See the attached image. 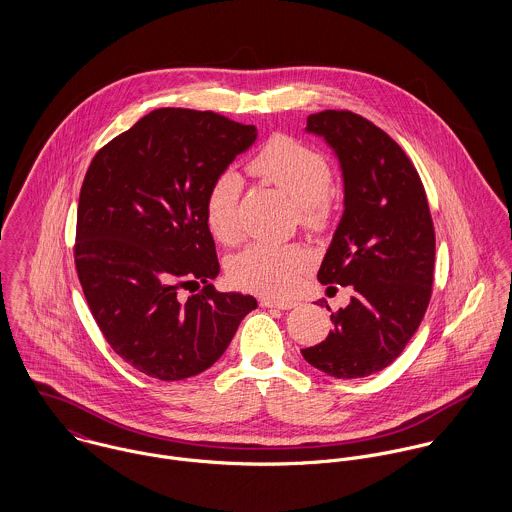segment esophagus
<instances>
[{
    "label": "esophagus",
    "mask_w": 512,
    "mask_h": 512,
    "mask_svg": "<svg viewBox=\"0 0 512 512\" xmlns=\"http://www.w3.org/2000/svg\"><path fill=\"white\" fill-rule=\"evenodd\" d=\"M262 307H276V309H293L297 301L293 299H274V297H262L260 299Z\"/></svg>",
    "instance_id": "obj_1"
}]
</instances>
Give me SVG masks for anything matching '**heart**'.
Returning a JSON list of instances; mask_svg holds the SVG:
<instances>
[{"instance_id":"obj_1","label":"heart","mask_w":512,"mask_h":512,"mask_svg":"<svg viewBox=\"0 0 512 512\" xmlns=\"http://www.w3.org/2000/svg\"><path fill=\"white\" fill-rule=\"evenodd\" d=\"M248 167L292 197L303 224L319 226L325 222L329 215V165L317 149L288 136H276L252 157ZM240 191L242 179L234 171H226L207 193L205 220L222 244H234L240 238ZM307 264V252L297 244L258 240L234 256L230 278L236 286L252 292L286 293Z\"/></svg>"}]
</instances>
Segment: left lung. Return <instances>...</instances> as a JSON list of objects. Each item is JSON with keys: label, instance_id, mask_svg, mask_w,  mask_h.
<instances>
[{"label": "left lung", "instance_id": "left-lung-1", "mask_svg": "<svg viewBox=\"0 0 512 512\" xmlns=\"http://www.w3.org/2000/svg\"><path fill=\"white\" fill-rule=\"evenodd\" d=\"M305 132L333 149L345 195L317 280L351 286L353 295L331 313L325 341L301 355L329 376L365 378L394 363L424 319L436 260L432 215L412 161L363 116L325 110L307 118Z\"/></svg>", "mask_w": 512, "mask_h": 512}]
</instances>
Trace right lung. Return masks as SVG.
<instances>
[{
    "instance_id": "right-lung-1",
    "label": "right lung",
    "mask_w": 512,
    "mask_h": 512,
    "mask_svg": "<svg viewBox=\"0 0 512 512\" xmlns=\"http://www.w3.org/2000/svg\"><path fill=\"white\" fill-rule=\"evenodd\" d=\"M258 138L215 112L159 108L102 147L84 177L74 262L94 321L136 370L183 380L215 365L252 295L220 293L205 199ZM201 281L181 300L179 287Z\"/></svg>"
}]
</instances>
